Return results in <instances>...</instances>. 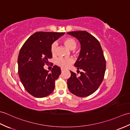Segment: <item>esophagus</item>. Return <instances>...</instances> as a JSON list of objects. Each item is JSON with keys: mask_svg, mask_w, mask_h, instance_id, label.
Returning a JSON list of instances; mask_svg holds the SVG:
<instances>
[{"mask_svg": "<svg viewBox=\"0 0 130 130\" xmlns=\"http://www.w3.org/2000/svg\"><path fill=\"white\" fill-rule=\"evenodd\" d=\"M64 71V69L61 68V72H63Z\"/></svg>", "mask_w": 130, "mask_h": 130, "instance_id": "1", "label": "esophagus"}]
</instances>
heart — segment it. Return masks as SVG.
Here are the masks:
<instances>
[{
  "label": "heart",
  "instance_id": "1",
  "mask_svg": "<svg viewBox=\"0 0 130 130\" xmlns=\"http://www.w3.org/2000/svg\"><path fill=\"white\" fill-rule=\"evenodd\" d=\"M62 43L65 46L70 50H74L77 46V42L74 38L71 37L65 38L62 40ZM57 49V44L54 42L51 45V52L53 55H55ZM74 62V60L72 58H59L56 60V64L62 68H68Z\"/></svg>",
  "mask_w": 130,
  "mask_h": 130
}]
</instances>
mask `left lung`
Segmentation results:
<instances>
[{
    "mask_svg": "<svg viewBox=\"0 0 130 130\" xmlns=\"http://www.w3.org/2000/svg\"><path fill=\"white\" fill-rule=\"evenodd\" d=\"M68 34L80 41V55L74 66L77 70H83L80 72L79 76L70 71L71 76L67 81L68 89L75 95L86 97L95 92L103 81L106 60L99 41L90 33L86 31H76Z\"/></svg>",
    "mask_w": 130,
    "mask_h": 130,
    "instance_id": "obj_1",
    "label": "left lung"
}]
</instances>
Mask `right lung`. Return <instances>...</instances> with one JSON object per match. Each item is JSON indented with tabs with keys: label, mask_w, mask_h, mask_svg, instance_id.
<instances>
[{
	"label": "right lung",
	"mask_w": 130,
	"mask_h": 130,
	"mask_svg": "<svg viewBox=\"0 0 130 130\" xmlns=\"http://www.w3.org/2000/svg\"><path fill=\"white\" fill-rule=\"evenodd\" d=\"M65 32H37L31 35L21 48L18 59V73L24 88L35 98L46 97L55 88V81L61 74L54 65L51 72L45 70L48 59L52 58L51 45Z\"/></svg>",
	"instance_id": "obj_1"
}]
</instances>
